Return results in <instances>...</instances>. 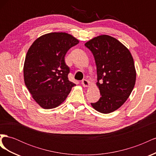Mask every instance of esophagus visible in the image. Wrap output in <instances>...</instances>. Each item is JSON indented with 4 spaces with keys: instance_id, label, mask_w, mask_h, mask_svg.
Here are the masks:
<instances>
[{
    "instance_id": "obj_1",
    "label": "esophagus",
    "mask_w": 156,
    "mask_h": 156,
    "mask_svg": "<svg viewBox=\"0 0 156 156\" xmlns=\"http://www.w3.org/2000/svg\"><path fill=\"white\" fill-rule=\"evenodd\" d=\"M81 83L84 87H88L89 86V82L87 81V79H83Z\"/></svg>"
}]
</instances>
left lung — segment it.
I'll return each instance as SVG.
<instances>
[{
  "mask_svg": "<svg viewBox=\"0 0 156 156\" xmlns=\"http://www.w3.org/2000/svg\"><path fill=\"white\" fill-rule=\"evenodd\" d=\"M92 53L97 67V86L101 96L93 108L107 114L124 104L134 88L136 71L129 51L116 38L101 35L84 44Z\"/></svg>",
  "mask_w": 156,
  "mask_h": 156,
  "instance_id": "left-lung-1",
  "label": "left lung"
}]
</instances>
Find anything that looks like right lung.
Instances as JSON below:
<instances>
[{
    "instance_id": "add662e5",
    "label": "right lung",
    "mask_w": 156,
    "mask_h": 156,
    "mask_svg": "<svg viewBox=\"0 0 156 156\" xmlns=\"http://www.w3.org/2000/svg\"><path fill=\"white\" fill-rule=\"evenodd\" d=\"M78 43L67 33L51 32L36 40L28 51L23 68L25 83L42 108L58 107L76 85L69 81V68L64 57Z\"/></svg>"
}]
</instances>
